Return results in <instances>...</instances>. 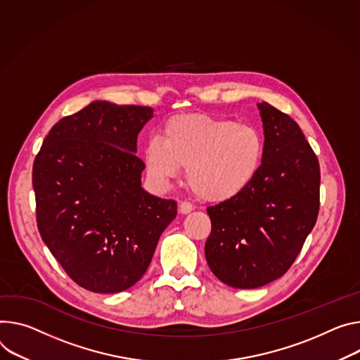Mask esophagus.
Here are the masks:
<instances>
[{
    "label": "esophagus",
    "mask_w": 360,
    "mask_h": 360,
    "mask_svg": "<svg viewBox=\"0 0 360 360\" xmlns=\"http://www.w3.org/2000/svg\"><path fill=\"white\" fill-rule=\"evenodd\" d=\"M192 210H193V207H192L191 202H188V201L179 202V212L181 214H189Z\"/></svg>",
    "instance_id": "1"
}]
</instances>
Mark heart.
I'll return each mask as SVG.
<instances>
[{
  "label": "heart",
  "instance_id": "b5f03b06",
  "mask_svg": "<svg viewBox=\"0 0 360 360\" xmlns=\"http://www.w3.org/2000/svg\"><path fill=\"white\" fill-rule=\"evenodd\" d=\"M264 155L258 129L230 119L186 115L172 119L162 141L150 139L143 152L150 179L168 186L181 168L186 184L200 198L222 202L244 189L257 176Z\"/></svg>",
  "mask_w": 360,
  "mask_h": 360
}]
</instances>
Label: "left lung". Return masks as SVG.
<instances>
[{
	"mask_svg": "<svg viewBox=\"0 0 360 360\" xmlns=\"http://www.w3.org/2000/svg\"><path fill=\"white\" fill-rule=\"evenodd\" d=\"M259 171L237 197L208 207L205 257L226 285L257 288L280 278L300 254L320 207V167L300 126L267 102Z\"/></svg>",
	"mask_w": 360,
	"mask_h": 360,
	"instance_id": "obj_1",
	"label": "left lung"
}]
</instances>
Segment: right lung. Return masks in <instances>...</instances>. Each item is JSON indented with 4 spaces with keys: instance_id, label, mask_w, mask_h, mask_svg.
<instances>
[{
    "instance_id": "add662e5",
    "label": "right lung",
    "mask_w": 360,
    "mask_h": 360,
    "mask_svg": "<svg viewBox=\"0 0 360 360\" xmlns=\"http://www.w3.org/2000/svg\"><path fill=\"white\" fill-rule=\"evenodd\" d=\"M146 106L96 101L60 119L32 165L37 226L68 276L94 292L132 287L148 270L176 202L142 188L138 135Z\"/></svg>"
}]
</instances>
